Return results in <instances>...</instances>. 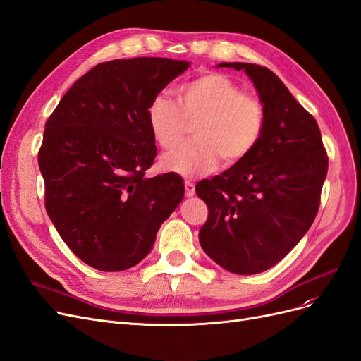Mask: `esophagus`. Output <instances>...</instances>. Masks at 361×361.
<instances>
[{
  "label": "esophagus",
  "instance_id": "obj_1",
  "mask_svg": "<svg viewBox=\"0 0 361 361\" xmlns=\"http://www.w3.org/2000/svg\"><path fill=\"white\" fill-rule=\"evenodd\" d=\"M194 194H195L194 183L191 180H185V195H187V197H192Z\"/></svg>",
  "mask_w": 361,
  "mask_h": 361
}]
</instances>
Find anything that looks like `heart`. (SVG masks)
Here are the masks:
<instances>
[{
  "mask_svg": "<svg viewBox=\"0 0 361 361\" xmlns=\"http://www.w3.org/2000/svg\"><path fill=\"white\" fill-rule=\"evenodd\" d=\"M147 123L166 150L178 146L187 122H195V140L183 143L162 159L166 170L192 178L224 164L244 159L264 133V106L255 96L221 73H204L178 89V101L158 94L147 106Z\"/></svg>",
  "mask_w": 361,
  "mask_h": 361,
  "instance_id": "1",
  "label": "heart"
}]
</instances>
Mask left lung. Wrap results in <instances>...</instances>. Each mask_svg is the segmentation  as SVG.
<instances>
[{
	"mask_svg": "<svg viewBox=\"0 0 361 361\" xmlns=\"http://www.w3.org/2000/svg\"><path fill=\"white\" fill-rule=\"evenodd\" d=\"M244 71L264 106L256 147L224 173L195 185L207 220L199 232L204 253L233 274H259L307 233L319 209L329 158L318 123L268 68L220 63Z\"/></svg>",
	"mask_w": 361,
	"mask_h": 361,
	"instance_id": "8db88e82",
	"label": "left lung"
}]
</instances>
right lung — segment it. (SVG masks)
I'll return each instance as SVG.
<instances>
[{
	"mask_svg": "<svg viewBox=\"0 0 361 361\" xmlns=\"http://www.w3.org/2000/svg\"><path fill=\"white\" fill-rule=\"evenodd\" d=\"M190 61L161 57L101 63L76 81L49 116L39 150L45 207L84 264L133 268L183 199L176 173L146 178L157 157L147 106Z\"/></svg>",
	"mask_w": 361,
	"mask_h": 361,
	"instance_id": "add662e5",
	"label": "right lung"
}]
</instances>
